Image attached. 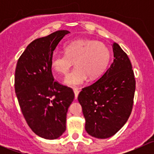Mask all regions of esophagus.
Masks as SVG:
<instances>
[{"instance_id":"34e87169","label":"esophagus","mask_w":154,"mask_h":154,"mask_svg":"<svg viewBox=\"0 0 154 154\" xmlns=\"http://www.w3.org/2000/svg\"><path fill=\"white\" fill-rule=\"evenodd\" d=\"M74 95H75V98H77V97H78L79 92H80V88H74Z\"/></svg>"}]
</instances>
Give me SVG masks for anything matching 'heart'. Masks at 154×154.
Segmentation results:
<instances>
[{
    "label": "heart",
    "mask_w": 154,
    "mask_h": 154,
    "mask_svg": "<svg viewBox=\"0 0 154 154\" xmlns=\"http://www.w3.org/2000/svg\"><path fill=\"white\" fill-rule=\"evenodd\" d=\"M65 54H54L51 58V67L60 74L66 75L70 68L76 67L66 77L65 83L70 86L81 85L87 80L95 79L103 74L109 63L110 51L100 42L78 39L64 47Z\"/></svg>",
    "instance_id": "heart-1"
}]
</instances>
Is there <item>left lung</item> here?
Returning <instances> with one entry per match:
<instances>
[{"label":"left lung","instance_id":"8db88e82","mask_svg":"<svg viewBox=\"0 0 154 154\" xmlns=\"http://www.w3.org/2000/svg\"><path fill=\"white\" fill-rule=\"evenodd\" d=\"M114 60L96 82L82 88L78 100L91 136L106 139L116 134L133 109L136 80L127 54L117 43L112 45Z\"/></svg>","mask_w":154,"mask_h":154}]
</instances>
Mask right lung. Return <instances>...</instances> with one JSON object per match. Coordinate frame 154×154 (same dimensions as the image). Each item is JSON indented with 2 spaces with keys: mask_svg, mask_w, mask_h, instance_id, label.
<instances>
[{
  "mask_svg": "<svg viewBox=\"0 0 154 154\" xmlns=\"http://www.w3.org/2000/svg\"><path fill=\"white\" fill-rule=\"evenodd\" d=\"M69 32L58 30L34 40L17 62L15 91L20 108L29 128L44 139H57L66 131L74 98L72 88L54 80L51 67L54 51Z\"/></svg>",
  "mask_w": 154,
  "mask_h": 154,
  "instance_id": "right-lung-1",
  "label": "right lung"
}]
</instances>
